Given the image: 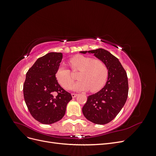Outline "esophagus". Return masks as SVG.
I'll list each match as a JSON object with an SVG mask.
<instances>
[{
    "mask_svg": "<svg viewBox=\"0 0 156 156\" xmlns=\"http://www.w3.org/2000/svg\"><path fill=\"white\" fill-rule=\"evenodd\" d=\"M77 94H72V98H75V97H77Z\"/></svg>",
    "mask_w": 156,
    "mask_h": 156,
    "instance_id": "34e87169",
    "label": "esophagus"
}]
</instances>
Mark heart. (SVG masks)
<instances>
[{
    "label": "heart",
    "instance_id": "1",
    "mask_svg": "<svg viewBox=\"0 0 156 156\" xmlns=\"http://www.w3.org/2000/svg\"><path fill=\"white\" fill-rule=\"evenodd\" d=\"M69 62L73 71H80L77 75L79 81L70 87L72 90L79 92L90 89L91 92H96L104 86L108 71L103 61L79 55L71 58ZM55 77L64 88H68L73 81L70 70L64 66L58 68Z\"/></svg>",
    "mask_w": 156,
    "mask_h": 156
}]
</instances>
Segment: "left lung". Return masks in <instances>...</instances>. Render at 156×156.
Listing matches in <instances>:
<instances>
[{"label":"left lung","mask_w":156,"mask_h":156,"mask_svg":"<svg viewBox=\"0 0 156 156\" xmlns=\"http://www.w3.org/2000/svg\"><path fill=\"white\" fill-rule=\"evenodd\" d=\"M80 53L93 54L107 68L105 85L97 93L88 96L82 108L84 117L92 123L107 124L119 114L127 100L129 90L127 73L119 60L107 50L100 48Z\"/></svg>","instance_id":"1"}]
</instances>
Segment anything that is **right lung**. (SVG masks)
<instances>
[{
	"label": "right lung",
	"instance_id": "add662e5",
	"mask_svg": "<svg viewBox=\"0 0 156 156\" xmlns=\"http://www.w3.org/2000/svg\"><path fill=\"white\" fill-rule=\"evenodd\" d=\"M62 56L55 52L46 54L37 59L26 74L25 101L32 117L41 124H52L62 119L72 99L55 77Z\"/></svg>",
	"mask_w": 156,
	"mask_h": 156
}]
</instances>
